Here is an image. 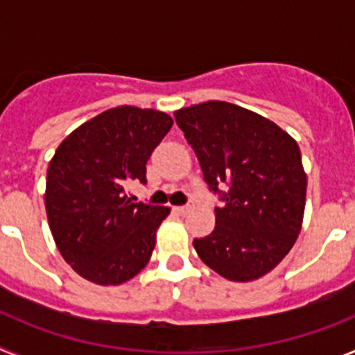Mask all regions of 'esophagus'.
I'll list each match as a JSON object with an SVG mask.
<instances>
[{"label":"esophagus","instance_id":"esophagus-1","mask_svg":"<svg viewBox=\"0 0 355 355\" xmlns=\"http://www.w3.org/2000/svg\"><path fill=\"white\" fill-rule=\"evenodd\" d=\"M192 208H193V202H187L184 206H178V208H175V211L180 213V215H187V213L190 211Z\"/></svg>","mask_w":355,"mask_h":355}]
</instances>
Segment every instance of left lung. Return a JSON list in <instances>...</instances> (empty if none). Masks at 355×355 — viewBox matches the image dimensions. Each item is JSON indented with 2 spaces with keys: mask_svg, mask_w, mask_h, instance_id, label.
<instances>
[{
  "mask_svg": "<svg viewBox=\"0 0 355 355\" xmlns=\"http://www.w3.org/2000/svg\"><path fill=\"white\" fill-rule=\"evenodd\" d=\"M174 117L222 200L215 229L193 240L199 258L229 281L263 277L302 227L307 178L299 146L275 122L225 101L181 108Z\"/></svg>",
  "mask_w": 355,
  "mask_h": 355,
  "instance_id": "left-lung-1",
  "label": "left lung"
}]
</instances>
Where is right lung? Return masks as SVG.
Wrapping results in <instances>:
<instances>
[{
    "mask_svg": "<svg viewBox=\"0 0 355 355\" xmlns=\"http://www.w3.org/2000/svg\"><path fill=\"white\" fill-rule=\"evenodd\" d=\"M174 121L158 110L117 106L81 124L58 146L46 180V213L62 258L90 283L122 284L155 250L171 209L133 202L146 163Z\"/></svg>",
    "mask_w": 355,
    "mask_h": 355,
    "instance_id": "1",
    "label": "right lung"
}]
</instances>
